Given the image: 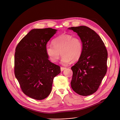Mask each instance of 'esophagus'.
I'll list each match as a JSON object with an SVG mask.
<instances>
[{"instance_id":"34e87169","label":"esophagus","mask_w":120,"mask_h":120,"mask_svg":"<svg viewBox=\"0 0 120 120\" xmlns=\"http://www.w3.org/2000/svg\"><path fill=\"white\" fill-rule=\"evenodd\" d=\"M61 71H63L64 70H65V69L66 68H64V67H61Z\"/></svg>"}]
</instances>
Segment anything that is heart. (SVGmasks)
Returning a JSON list of instances; mask_svg holds the SVG:
<instances>
[{
  "label": "heart",
  "mask_w": 120,
  "mask_h": 120,
  "mask_svg": "<svg viewBox=\"0 0 120 120\" xmlns=\"http://www.w3.org/2000/svg\"><path fill=\"white\" fill-rule=\"evenodd\" d=\"M52 44L53 46L48 45L46 46V52L49 59L53 63L56 62L61 54V64L66 65L71 61L78 60L82 53L83 44L78 37L63 34L55 38Z\"/></svg>",
  "instance_id": "heart-1"
}]
</instances>
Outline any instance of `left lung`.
Returning a JSON list of instances; mask_svg holds the SVG:
<instances>
[{"label":"left lung","mask_w":120,"mask_h":120,"mask_svg":"<svg viewBox=\"0 0 120 120\" xmlns=\"http://www.w3.org/2000/svg\"><path fill=\"white\" fill-rule=\"evenodd\" d=\"M68 29L76 32L83 44L81 56L71 68V86L80 95H90L97 90L106 74L108 52L101 37L90 28L81 26Z\"/></svg>","instance_id":"obj_1"}]
</instances>
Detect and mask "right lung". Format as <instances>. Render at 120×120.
<instances>
[{
    "label": "right lung",
    "instance_id": "right-lung-1",
    "mask_svg": "<svg viewBox=\"0 0 120 120\" xmlns=\"http://www.w3.org/2000/svg\"><path fill=\"white\" fill-rule=\"evenodd\" d=\"M57 30L34 29L17 45L15 55V74L23 93L31 98H47L52 89L54 77L60 67L49 60L46 47Z\"/></svg>",
    "mask_w": 120,
    "mask_h": 120
}]
</instances>
